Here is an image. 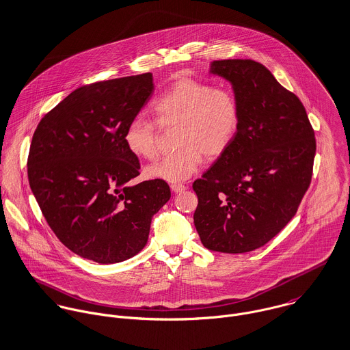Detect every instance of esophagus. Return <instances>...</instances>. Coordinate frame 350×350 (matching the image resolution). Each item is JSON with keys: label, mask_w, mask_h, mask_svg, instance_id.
I'll list each match as a JSON object with an SVG mask.
<instances>
[{"label": "esophagus", "mask_w": 350, "mask_h": 350, "mask_svg": "<svg viewBox=\"0 0 350 350\" xmlns=\"http://www.w3.org/2000/svg\"><path fill=\"white\" fill-rule=\"evenodd\" d=\"M171 190H172L174 193H182V191L186 190V186H185V185H180V183H174V185H171Z\"/></svg>", "instance_id": "esophagus-1"}]
</instances>
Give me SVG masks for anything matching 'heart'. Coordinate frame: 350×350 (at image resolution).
Masks as SVG:
<instances>
[{
    "instance_id": "obj_1",
    "label": "heart",
    "mask_w": 350,
    "mask_h": 350,
    "mask_svg": "<svg viewBox=\"0 0 350 350\" xmlns=\"http://www.w3.org/2000/svg\"><path fill=\"white\" fill-rule=\"evenodd\" d=\"M157 122L179 125L175 152L164 154L146 168L150 179L179 183L202 164V153L218 157L232 146L240 126V105L228 88H215L196 79H182L153 102ZM124 143L133 154L153 159L157 154V124L136 117L125 128Z\"/></svg>"
}]
</instances>
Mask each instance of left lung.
<instances>
[{"mask_svg": "<svg viewBox=\"0 0 350 350\" xmlns=\"http://www.w3.org/2000/svg\"><path fill=\"white\" fill-rule=\"evenodd\" d=\"M210 72L232 83L240 126L232 146L193 183L194 225L207 250L245 253L265 245L297 214L317 143L303 103L261 63L214 60Z\"/></svg>", "mask_w": 350, "mask_h": 350, "instance_id": "1", "label": "left lung"}]
</instances>
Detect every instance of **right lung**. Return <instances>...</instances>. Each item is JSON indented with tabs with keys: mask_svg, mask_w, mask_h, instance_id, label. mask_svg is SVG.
Segmentation results:
<instances>
[{
	"mask_svg": "<svg viewBox=\"0 0 350 350\" xmlns=\"http://www.w3.org/2000/svg\"><path fill=\"white\" fill-rule=\"evenodd\" d=\"M153 93L152 74L85 85L39 122L28 179L60 243L100 264L133 257L148 241L150 219L171 198L161 179L140 175L124 132Z\"/></svg>",
	"mask_w": 350,
	"mask_h": 350,
	"instance_id": "right-lung-1",
	"label": "right lung"
}]
</instances>
